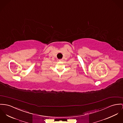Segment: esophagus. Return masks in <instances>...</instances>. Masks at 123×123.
<instances>
[{
  "label": "esophagus",
  "mask_w": 123,
  "mask_h": 123,
  "mask_svg": "<svg viewBox=\"0 0 123 123\" xmlns=\"http://www.w3.org/2000/svg\"><path fill=\"white\" fill-rule=\"evenodd\" d=\"M59 61H62V59H60Z\"/></svg>",
  "instance_id": "esophagus-1"
}]
</instances>
